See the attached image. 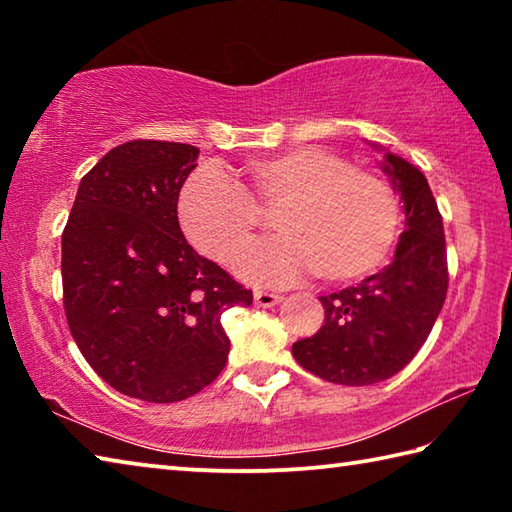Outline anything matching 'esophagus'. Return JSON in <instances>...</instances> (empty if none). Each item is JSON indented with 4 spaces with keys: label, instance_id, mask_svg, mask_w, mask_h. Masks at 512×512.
Masks as SVG:
<instances>
[{
    "label": "esophagus",
    "instance_id": "esophagus-1",
    "mask_svg": "<svg viewBox=\"0 0 512 512\" xmlns=\"http://www.w3.org/2000/svg\"><path fill=\"white\" fill-rule=\"evenodd\" d=\"M282 293H273V291H262V289H257L255 291V302L259 307H273V305H277V302H282Z\"/></svg>",
    "mask_w": 512,
    "mask_h": 512
}]
</instances>
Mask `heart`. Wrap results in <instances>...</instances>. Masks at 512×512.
I'll list each match as a JSON object with an SVG mask.
<instances>
[{
  "instance_id": "obj_1",
  "label": "heart",
  "mask_w": 512,
  "mask_h": 512,
  "mask_svg": "<svg viewBox=\"0 0 512 512\" xmlns=\"http://www.w3.org/2000/svg\"><path fill=\"white\" fill-rule=\"evenodd\" d=\"M275 212L282 235L237 257V273L255 284H289L318 271L350 282L384 264L400 230V201L377 173L318 146L250 160L232 180L214 167L187 178L178 219L187 239L216 262H230Z\"/></svg>"
}]
</instances>
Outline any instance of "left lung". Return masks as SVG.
Returning a JSON list of instances; mask_svg holds the SVG:
<instances>
[{
  "mask_svg": "<svg viewBox=\"0 0 512 512\" xmlns=\"http://www.w3.org/2000/svg\"><path fill=\"white\" fill-rule=\"evenodd\" d=\"M384 151L381 169L404 203V232L393 262L357 287L323 296L325 325L293 343V357L316 377L343 386H370L400 372L422 343L447 296L443 216L424 173Z\"/></svg>",
  "mask_w": 512,
  "mask_h": 512,
  "instance_id": "8db88e82",
  "label": "left lung"
}]
</instances>
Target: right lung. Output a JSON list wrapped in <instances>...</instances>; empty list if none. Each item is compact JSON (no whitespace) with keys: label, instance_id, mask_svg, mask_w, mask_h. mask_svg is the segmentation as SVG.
Masks as SVG:
<instances>
[{"label":"right lung","instance_id":"add662e5","mask_svg":"<svg viewBox=\"0 0 512 512\" xmlns=\"http://www.w3.org/2000/svg\"><path fill=\"white\" fill-rule=\"evenodd\" d=\"M198 149L133 140L85 173L63 230V302L76 345L112 388L144 402L203 391L228 361L221 314L253 291L187 244L178 196Z\"/></svg>","mask_w":512,"mask_h":512}]
</instances>
